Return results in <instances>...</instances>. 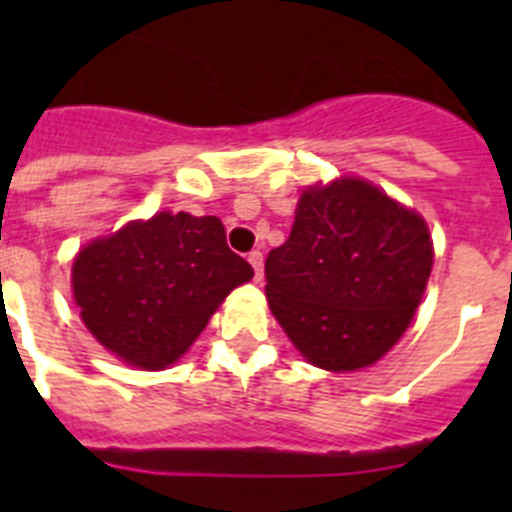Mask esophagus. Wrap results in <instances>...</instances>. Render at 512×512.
I'll list each match as a JSON object with an SVG mask.
<instances>
[{"mask_svg": "<svg viewBox=\"0 0 512 512\" xmlns=\"http://www.w3.org/2000/svg\"><path fill=\"white\" fill-rule=\"evenodd\" d=\"M248 264L253 266V277H256V279L264 277V253H261V251L248 253Z\"/></svg>", "mask_w": 512, "mask_h": 512, "instance_id": "34e87169", "label": "esophagus"}]
</instances>
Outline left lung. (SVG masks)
<instances>
[{"label":"left lung","instance_id":"obj_1","mask_svg":"<svg viewBox=\"0 0 512 512\" xmlns=\"http://www.w3.org/2000/svg\"><path fill=\"white\" fill-rule=\"evenodd\" d=\"M431 266L423 217L346 176L302 192L287 243L266 259V300L310 364L354 372L400 341Z\"/></svg>","mask_w":512,"mask_h":512}]
</instances>
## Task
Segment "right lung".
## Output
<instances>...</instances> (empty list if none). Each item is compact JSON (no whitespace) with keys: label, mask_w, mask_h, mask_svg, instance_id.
Listing matches in <instances>:
<instances>
[{"label":"right lung","mask_w":512,"mask_h":512,"mask_svg":"<svg viewBox=\"0 0 512 512\" xmlns=\"http://www.w3.org/2000/svg\"><path fill=\"white\" fill-rule=\"evenodd\" d=\"M253 269L225 243L217 217L158 212L79 251L71 269L81 320L107 351L166 369Z\"/></svg>","instance_id":"1"}]
</instances>
